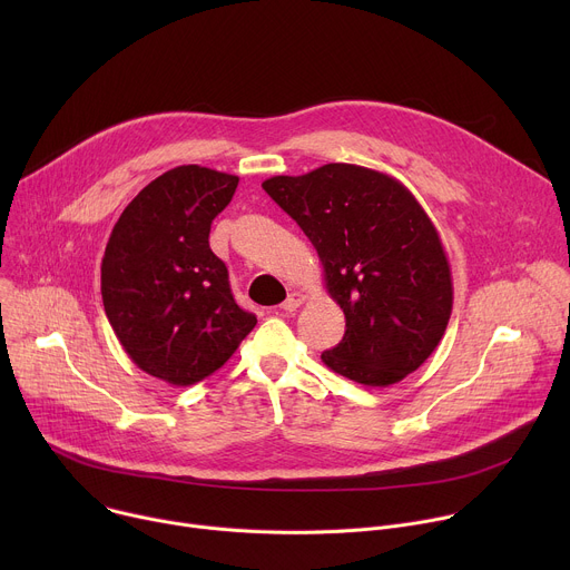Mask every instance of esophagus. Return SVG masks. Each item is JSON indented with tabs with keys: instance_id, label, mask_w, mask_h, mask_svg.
Masks as SVG:
<instances>
[{
	"instance_id": "esophagus-1",
	"label": "esophagus",
	"mask_w": 570,
	"mask_h": 570,
	"mask_svg": "<svg viewBox=\"0 0 570 570\" xmlns=\"http://www.w3.org/2000/svg\"><path fill=\"white\" fill-rule=\"evenodd\" d=\"M304 299H306V295H302L299 291H293V293H288V297L282 302V308L288 311V313H291V311H297V306H299Z\"/></svg>"
}]
</instances>
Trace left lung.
I'll list each match as a JSON object with an SVG mask.
<instances>
[{
  "mask_svg": "<svg viewBox=\"0 0 570 570\" xmlns=\"http://www.w3.org/2000/svg\"><path fill=\"white\" fill-rule=\"evenodd\" d=\"M262 187L313 243L345 313V336L322 363L372 387L415 372L453 308L451 266L417 198L387 174L343 161Z\"/></svg>",
  "mask_w": 570,
  "mask_h": 570,
  "instance_id": "8db88e82",
  "label": "left lung"
}]
</instances>
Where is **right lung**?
Listing matches in <instances>:
<instances>
[{
    "mask_svg": "<svg viewBox=\"0 0 570 570\" xmlns=\"http://www.w3.org/2000/svg\"><path fill=\"white\" fill-rule=\"evenodd\" d=\"M238 178L183 165L146 185L112 227L101 297L130 361L171 385L214 374L257 324L209 248L212 220Z\"/></svg>",
    "mask_w": 570,
    "mask_h": 570,
    "instance_id": "1",
    "label": "right lung"
}]
</instances>
